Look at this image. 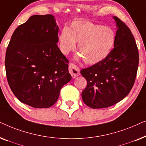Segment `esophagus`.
Listing matches in <instances>:
<instances>
[{
  "label": "esophagus",
  "instance_id": "obj_1",
  "mask_svg": "<svg viewBox=\"0 0 146 146\" xmlns=\"http://www.w3.org/2000/svg\"><path fill=\"white\" fill-rule=\"evenodd\" d=\"M69 72L71 74L73 78H75L78 76L80 75V69L76 65L73 63H70L69 64Z\"/></svg>",
  "mask_w": 146,
  "mask_h": 146
}]
</instances>
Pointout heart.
Returning <instances> with one entry per match:
<instances>
[{"label":"heart","instance_id":"heart-1","mask_svg":"<svg viewBox=\"0 0 146 146\" xmlns=\"http://www.w3.org/2000/svg\"><path fill=\"white\" fill-rule=\"evenodd\" d=\"M115 33L111 28L86 20H75L64 28L58 36V48L67 54L78 48L80 56L88 64H94L108 56L114 47Z\"/></svg>","mask_w":146,"mask_h":146}]
</instances>
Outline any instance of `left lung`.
<instances>
[{
  "label": "left lung",
  "instance_id": "left-lung-1",
  "mask_svg": "<svg viewBox=\"0 0 146 146\" xmlns=\"http://www.w3.org/2000/svg\"><path fill=\"white\" fill-rule=\"evenodd\" d=\"M114 48L102 61L80 73L87 80L82 92L85 104L92 108H106L119 102L134 84L139 63V52L130 29L117 17Z\"/></svg>",
  "mask_w": 146,
  "mask_h": 146
}]
</instances>
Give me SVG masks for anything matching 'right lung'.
<instances>
[{
	"instance_id": "obj_1",
	"label": "right lung",
	"mask_w": 146,
	"mask_h": 146,
	"mask_svg": "<svg viewBox=\"0 0 146 146\" xmlns=\"http://www.w3.org/2000/svg\"><path fill=\"white\" fill-rule=\"evenodd\" d=\"M58 30L54 16L33 15L16 29L7 47L8 83L15 96L31 107H51L72 78L68 60L57 45Z\"/></svg>"
}]
</instances>
